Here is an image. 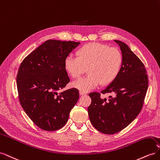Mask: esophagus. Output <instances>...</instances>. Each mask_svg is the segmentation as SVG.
I'll list each match as a JSON object with an SVG mask.
<instances>
[{"label":"esophagus","mask_w":160,"mask_h":160,"mask_svg":"<svg viewBox=\"0 0 160 160\" xmlns=\"http://www.w3.org/2000/svg\"><path fill=\"white\" fill-rule=\"evenodd\" d=\"M79 93H80V95H85L87 93H86V92L80 91H79Z\"/></svg>","instance_id":"1"}]
</instances>
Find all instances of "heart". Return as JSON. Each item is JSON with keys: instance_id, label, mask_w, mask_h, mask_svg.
Returning <instances> with one entry per match:
<instances>
[{"instance_id": "b5f03b06", "label": "heart", "mask_w": 160, "mask_h": 160, "mask_svg": "<svg viewBox=\"0 0 160 160\" xmlns=\"http://www.w3.org/2000/svg\"><path fill=\"white\" fill-rule=\"evenodd\" d=\"M76 57L65 59V71L72 79H78L87 71L88 75L74 82L72 86L87 92L101 83L106 85L112 83L119 74L123 64L122 53L115 47L90 42L76 51Z\"/></svg>"}]
</instances>
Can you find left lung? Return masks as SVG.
<instances>
[{"label": "left lung", "instance_id": "1", "mask_svg": "<svg viewBox=\"0 0 160 160\" xmlns=\"http://www.w3.org/2000/svg\"><path fill=\"white\" fill-rule=\"evenodd\" d=\"M123 55L119 74L101 93L89 94L91 103L88 107L90 122L99 132L115 134L125 129L141 111L148 88L146 67L125 43L115 40ZM112 93L107 100L100 95Z\"/></svg>", "mask_w": 160, "mask_h": 160}]
</instances>
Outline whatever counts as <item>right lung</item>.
I'll return each instance as SVG.
<instances>
[{
    "mask_svg": "<svg viewBox=\"0 0 160 160\" xmlns=\"http://www.w3.org/2000/svg\"><path fill=\"white\" fill-rule=\"evenodd\" d=\"M79 43L47 40L27 55L19 67V102L32 122L43 130L52 132L63 127L79 99L76 88L59 91L70 82L65 59Z\"/></svg>",
    "mask_w": 160,
    "mask_h": 160,
    "instance_id": "obj_1",
    "label": "right lung"
}]
</instances>
